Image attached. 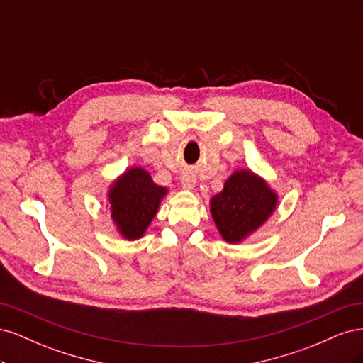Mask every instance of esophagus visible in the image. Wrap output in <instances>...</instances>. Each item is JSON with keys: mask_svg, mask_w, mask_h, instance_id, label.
Instances as JSON below:
<instances>
[{"mask_svg": "<svg viewBox=\"0 0 363 363\" xmlns=\"http://www.w3.org/2000/svg\"><path fill=\"white\" fill-rule=\"evenodd\" d=\"M182 186H183V189H188V191L194 189L195 188V177H194V175L192 174H184L182 177Z\"/></svg>", "mask_w": 363, "mask_h": 363, "instance_id": "esophagus-1", "label": "esophagus"}]
</instances>
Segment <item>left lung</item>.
<instances>
[{
    "label": "left lung",
    "mask_w": 363,
    "mask_h": 363,
    "mask_svg": "<svg viewBox=\"0 0 363 363\" xmlns=\"http://www.w3.org/2000/svg\"><path fill=\"white\" fill-rule=\"evenodd\" d=\"M277 207V194L251 171L230 175L224 189L213 195L211 212L218 232L228 244H239L267 223Z\"/></svg>",
    "instance_id": "obj_1"
}]
</instances>
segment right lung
<instances>
[{
  "label": "right lung",
  "mask_w": 363,
  "mask_h": 363,
  "mask_svg": "<svg viewBox=\"0 0 363 363\" xmlns=\"http://www.w3.org/2000/svg\"><path fill=\"white\" fill-rule=\"evenodd\" d=\"M167 194L168 189L152 182L145 169L135 167L125 171L107 194L118 232L128 240L144 236Z\"/></svg>",
  "instance_id": "obj_1"
}]
</instances>
